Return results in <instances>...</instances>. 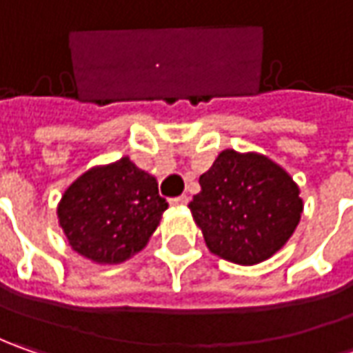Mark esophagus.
Here are the masks:
<instances>
[{"mask_svg":"<svg viewBox=\"0 0 353 353\" xmlns=\"http://www.w3.org/2000/svg\"><path fill=\"white\" fill-rule=\"evenodd\" d=\"M188 204V196L183 194V196H176V198H170V206H186Z\"/></svg>","mask_w":353,"mask_h":353,"instance_id":"esophagus-1","label":"esophagus"}]
</instances>
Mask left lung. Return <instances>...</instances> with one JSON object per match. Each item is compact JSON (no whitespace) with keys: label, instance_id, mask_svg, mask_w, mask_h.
I'll list each match as a JSON object with an SVG mask.
<instances>
[{"label":"left lung","instance_id":"8db88e82","mask_svg":"<svg viewBox=\"0 0 353 353\" xmlns=\"http://www.w3.org/2000/svg\"><path fill=\"white\" fill-rule=\"evenodd\" d=\"M198 183L200 192L188 208L208 250L225 261L261 263L289 241L301 222L299 186L265 155L225 149Z\"/></svg>","mask_w":353,"mask_h":353}]
</instances>
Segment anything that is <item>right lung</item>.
I'll return each instance as SVG.
<instances>
[{
    "label": "right lung",
    "instance_id": "obj_1",
    "mask_svg": "<svg viewBox=\"0 0 353 353\" xmlns=\"http://www.w3.org/2000/svg\"><path fill=\"white\" fill-rule=\"evenodd\" d=\"M169 208L155 176L129 157L86 170L59 202L68 245L94 263L116 265L141 251Z\"/></svg>",
    "mask_w": 353,
    "mask_h": 353
}]
</instances>
